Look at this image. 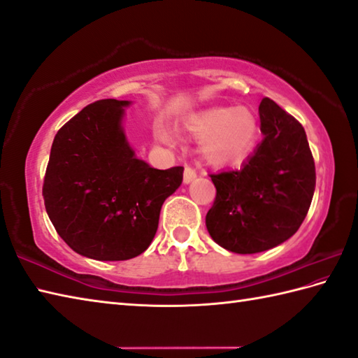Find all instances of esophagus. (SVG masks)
Segmentation results:
<instances>
[{
	"label": "esophagus",
	"mask_w": 358,
	"mask_h": 358,
	"mask_svg": "<svg viewBox=\"0 0 358 358\" xmlns=\"http://www.w3.org/2000/svg\"><path fill=\"white\" fill-rule=\"evenodd\" d=\"M195 178H197V173H195V171L192 169V167L186 166V167H185V175H183V181H185V185L192 183V181H194Z\"/></svg>",
	"instance_id": "esophagus-1"
}]
</instances>
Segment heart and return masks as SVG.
Wrapping results in <instances>:
<instances>
[{"label":"heart","mask_w":358,"mask_h":358,"mask_svg":"<svg viewBox=\"0 0 358 358\" xmlns=\"http://www.w3.org/2000/svg\"><path fill=\"white\" fill-rule=\"evenodd\" d=\"M186 131L203 141V157L213 166H225L243 159L253 150L257 138V121L248 108L214 107L191 116ZM157 136L167 144L173 143L167 130L158 127Z\"/></svg>","instance_id":"obj_1"}]
</instances>
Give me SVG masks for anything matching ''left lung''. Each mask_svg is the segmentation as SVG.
Listing matches in <instances>:
<instances>
[{"label": "left lung", "instance_id": "left-lung-1", "mask_svg": "<svg viewBox=\"0 0 358 358\" xmlns=\"http://www.w3.org/2000/svg\"><path fill=\"white\" fill-rule=\"evenodd\" d=\"M264 139L239 171L213 173L217 189L206 214L222 248L253 255L296 233L315 192V163L304 127L268 97L259 105Z\"/></svg>", "mask_w": 358, "mask_h": 358}]
</instances>
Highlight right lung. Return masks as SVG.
Instances as JSON below:
<instances>
[{"instance_id":"1","label":"right lung","mask_w":358,"mask_h":358,"mask_svg":"<svg viewBox=\"0 0 358 358\" xmlns=\"http://www.w3.org/2000/svg\"><path fill=\"white\" fill-rule=\"evenodd\" d=\"M130 101L87 105L54 138L45 175L49 220L77 255L127 261L149 248L183 167L153 169L136 157L122 121Z\"/></svg>"}]
</instances>
